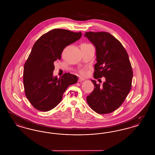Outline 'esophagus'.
<instances>
[{
	"instance_id": "1",
	"label": "esophagus",
	"mask_w": 155,
	"mask_h": 155,
	"mask_svg": "<svg viewBox=\"0 0 155 155\" xmlns=\"http://www.w3.org/2000/svg\"><path fill=\"white\" fill-rule=\"evenodd\" d=\"M85 80V79L84 78H82V77H80L79 78V79H78V82H81V81H84Z\"/></svg>"
}]
</instances>
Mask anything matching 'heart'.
Wrapping results in <instances>:
<instances>
[{
  "instance_id": "heart-1",
  "label": "heart",
  "mask_w": 155,
  "mask_h": 155,
  "mask_svg": "<svg viewBox=\"0 0 155 155\" xmlns=\"http://www.w3.org/2000/svg\"><path fill=\"white\" fill-rule=\"evenodd\" d=\"M80 73L81 74H82V75L85 74V71L84 70H80Z\"/></svg>"
}]
</instances>
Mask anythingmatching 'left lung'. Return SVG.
I'll return each mask as SVG.
<instances>
[{
	"instance_id": "left-lung-1",
	"label": "left lung",
	"mask_w": 155,
	"mask_h": 155,
	"mask_svg": "<svg viewBox=\"0 0 155 155\" xmlns=\"http://www.w3.org/2000/svg\"><path fill=\"white\" fill-rule=\"evenodd\" d=\"M84 36L96 48L94 77L106 79L102 86L91 80L95 88L87 101L97 113H110L122 104L131 88L133 72L129 57L120 42L108 32H87Z\"/></svg>"
}]
</instances>
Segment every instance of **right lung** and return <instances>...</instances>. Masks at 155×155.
Masks as SVG:
<instances>
[{"mask_svg":"<svg viewBox=\"0 0 155 155\" xmlns=\"http://www.w3.org/2000/svg\"><path fill=\"white\" fill-rule=\"evenodd\" d=\"M81 36V32L54 29L34 45L24 67L23 82L26 97L37 110L48 111L54 108L68 87L78 81L76 75L67 73L58 78L53 71L54 63L61 59L63 49Z\"/></svg>","mask_w":155,"mask_h":155,"instance_id":"right-lung-1","label":"right lung"}]
</instances>
